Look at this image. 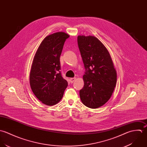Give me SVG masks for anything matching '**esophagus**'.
Returning <instances> with one entry per match:
<instances>
[{
    "label": "esophagus",
    "instance_id": "34e87169",
    "mask_svg": "<svg viewBox=\"0 0 147 147\" xmlns=\"http://www.w3.org/2000/svg\"><path fill=\"white\" fill-rule=\"evenodd\" d=\"M76 80V78H71L70 79V81L71 83H73Z\"/></svg>",
    "mask_w": 147,
    "mask_h": 147
}]
</instances>
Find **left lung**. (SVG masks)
Returning <instances> with one entry per match:
<instances>
[{"mask_svg":"<svg viewBox=\"0 0 147 147\" xmlns=\"http://www.w3.org/2000/svg\"><path fill=\"white\" fill-rule=\"evenodd\" d=\"M77 41L86 69L80 98L86 107L96 109L110 99L116 86L117 71L107 49L98 38L80 35Z\"/></svg>","mask_w":147,"mask_h":147,"instance_id":"8db88e82","label":"left lung"}]
</instances>
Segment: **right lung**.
I'll list each match as a JSON object with an SVG mask.
<instances>
[{
	"instance_id": "right-lung-1",
	"label": "right lung",
	"mask_w": 147,
	"mask_h": 147,
	"mask_svg": "<svg viewBox=\"0 0 147 147\" xmlns=\"http://www.w3.org/2000/svg\"><path fill=\"white\" fill-rule=\"evenodd\" d=\"M69 35L59 32L47 36L38 47L30 71V88L43 104L52 106L61 100L67 82L61 74L59 57Z\"/></svg>"
}]
</instances>
